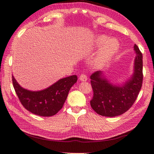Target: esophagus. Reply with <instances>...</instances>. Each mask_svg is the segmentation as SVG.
<instances>
[{
  "label": "esophagus",
  "mask_w": 154,
  "mask_h": 154,
  "mask_svg": "<svg viewBox=\"0 0 154 154\" xmlns=\"http://www.w3.org/2000/svg\"><path fill=\"white\" fill-rule=\"evenodd\" d=\"M79 79L81 81H87V77L85 74H82L81 75V76L79 77Z\"/></svg>",
  "instance_id": "1"
}]
</instances>
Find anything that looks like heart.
Masks as SVG:
<instances>
[{
  "label": "heart",
  "instance_id": "obj_1",
  "mask_svg": "<svg viewBox=\"0 0 154 154\" xmlns=\"http://www.w3.org/2000/svg\"><path fill=\"white\" fill-rule=\"evenodd\" d=\"M94 45L97 48L102 46L99 53L93 61L94 67L101 68L111 60L119 49V42L116 39H110L106 35H100L95 38Z\"/></svg>",
  "mask_w": 154,
  "mask_h": 154
}]
</instances>
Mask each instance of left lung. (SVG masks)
<instances>
[{
  "instance_id": "8db88e82",
  "label": "left lung",
  "mask_w": 154,
  "mask_h": 154,
  "mask_svg": "<svg viewBox=\"0 0 154 154\" xmlns=\"http://www.w3.org/2000/svg\"><path fill=\"white\" fill-rule=\"evenodd\" d=\"M134 50L136 53L134 72L124 83H110L101 71L91 75L93 90L91 106L100 115L108 117L121 115L134 103L142 85L143 61L142 54L136 44Z\"/></svg>"
}]
</instances>
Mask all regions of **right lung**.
I'll use <instances>...</instances> for the list:
<instances>
[{
    "mask_svg": "<svg viewBox=\"0 0 154 154\" xmlns=\"http://www.w3.org/2000/svg\"><path fill=\"white\" fill-rule=\"evenodd\" d=\"M77 75L58 80L46 89L33 91L22 87L12 76V83L22 104L30 112L41 116H51L63 107L69 91L77 82Z\"/></svg>",
    "mask_w": 154,
    "mask_h": 154,
    "instance_id": "add662e5",
    "label": "right lung"
}]
</instances>
